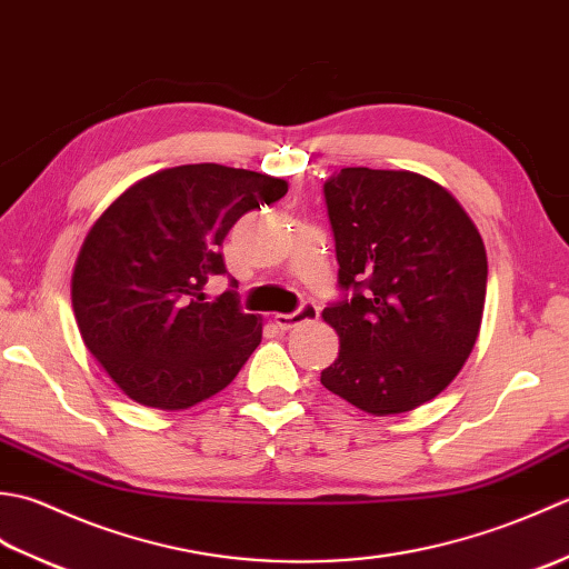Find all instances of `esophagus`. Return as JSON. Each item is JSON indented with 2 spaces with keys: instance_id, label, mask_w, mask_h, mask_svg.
I'll return each instance as SVG.
<instances>
[{
  "instance_id": "34e87169",
  "label": "esophagus",
  "mask_w": 569,
  "mask_h": 569,
  "mask_svg": "<svg viewBox=\"0 0 569 569\" xmlns=\"http://www.w3.org/2000/svg\"><path fill=\"white\" fill-rule=\"evenodd\" d=\"M318 318H320V308L316 303H303L296 312H276L273 322L281 330H293V328H298V325L318 320Z\"/></svg>"
}]
</instances>
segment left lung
Segmentation results:
<instances>
[{
    "label": "left lung",
    "mask_w": 569,
    "mask_h": 569,
    "mask_svg": "<svg viewBox=\"0 0 569 569\" xmlns=\"http://www.w3.org/2000/svg\"><path fill=\"white\" fill-rule=\"evenodd\" d=\"M322 190L342 298L322 310L340 355L320 381L371 416L406 413L447 389L475 349L485 241L426 176L342 168Z\"/></svg>",
    "instance_id": "8db88e82"
}]
</instances>
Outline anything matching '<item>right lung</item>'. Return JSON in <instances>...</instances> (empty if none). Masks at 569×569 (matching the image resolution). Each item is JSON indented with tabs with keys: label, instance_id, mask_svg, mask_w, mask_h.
Instances as JSON below:
<instances>
[{
	"label": "right lung",
	"instance_id": "right-lung-1",
	"mask_svg": "<svg viewBox=\"0 0 569 569\" xmlns=\"http://www.w3.org/2000/svg\"><path fill=\"white\" fill-rule=\"evenodd\" d=\"M288 183L244 168L190 163L139 180L102 212L72 271L84 347L141 406L180 410L220 393L261 342L237 291L208 303L224 276L222 241L241 214L281 200Z\"/></svg>",
	"mask_w": 569,
	"mask_h": 569
}]
</instances>
